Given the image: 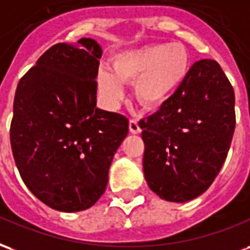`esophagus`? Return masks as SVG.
<instances>
[{
	"label": "esophagus",
	"instance_id": "1",
	"mask_svg": "<svg viewBox=\"0 0 250 250\" xmlns=\"http://www.w3.org/2000/svg\"><path fill=\"white\" fill-rule=\"evenodd\" d=\"M129 130H130V133H133V134H137V133L141 132V127H140V125H138V123L136 120H130V121H129Z\"/></svg>",
	"mask_w": 250,
	"mask_h": 250
}]
</instances>
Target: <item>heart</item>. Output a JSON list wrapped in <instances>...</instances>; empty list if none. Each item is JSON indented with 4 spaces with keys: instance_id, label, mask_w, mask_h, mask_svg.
I'll list each match as a JSON object with an SVG mask.
<instances>
[{
    "instance_id": "1",
    "label": "heart",
    "mask_w": 250,
    "mask_h": 250,
    "mask_svg": "<svg viewBox=\"0 0 250 250\" xmlns=\"http://www.w3.org/2000/svg\"><path fill=\"white\" fill-rule=\"evenodd\" d=\"M190 70V56L180 42L152 43L117 53L110 69L97 73V89L109 107L120 105L124 83H134V97L146 109H158L173 97Z\"/></svg>"
}]
</instances>
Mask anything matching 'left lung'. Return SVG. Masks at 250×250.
<instances>
[{
	"mask_svg": "<svg viewBox=\"0 0 250 250\" xmlns=\"http://www.w3.org/2000/svg\"><path fill=\"white\" fill-rule=\"evenodd\" d=\"M144 176L158 197L187 202L217 177L232 143L234 92L214 60H200L160 110L140 121Z\"/></svg>",
	"mask_w": 250,
	"mask_h": 250,
	"instance_id": "left-lung-1",
	"label": "left lung"
}]
</instances>
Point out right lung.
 I'll return each instance as SVG.
<instances>
[{"mask_svg": "<svg viewBox=\"0 0 250 250\" xmlns=\"http://www.w3.org/2000/svg\"><path fill=\"white\" fill-rule=\"evenodd\" d=\"M103 49L92 38L57 43L17 85L10 144L23 184L60 212H80L104 194L114 153L127 136L123 114L98 109Z\"/></svg>", "mask_w": 250, "mask_h": 250, "instance_id": "obj_1", "label": "right lung"}]
</instances>
